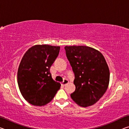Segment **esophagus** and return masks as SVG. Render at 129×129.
Masks as SVG:
<instances>
[{
  "instance_id": "obj_1",
  "label": "esophagus",
  "mask_w": 129,
  "mask_h": 129,
  "mask_svg": "<svg viewBox=\"0 0 129 129\" xmlns=\"http://www.w3.org/2000/svg\"><path fill=\"white\" fill-rule=\"evenodd\" d=\"M69 83V81L67 79H64V81H63L62 82V84H61V85L62 86H65V85H66L67 84H68Z\"/></svg>"
}]
</instances>
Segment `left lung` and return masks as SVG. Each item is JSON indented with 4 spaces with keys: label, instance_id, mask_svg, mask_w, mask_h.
Returning a JSON list of instances; mask_svg holds the SVG:
<instances>
[{
    "label": "left lung",
    "instance_id": "8db88e82",
    "mask_svg": "<svg viewBox=\"0 0 129 129\" xmlns=\"http://www.w3.org/2000/svg\"><path fill=\"white\" fill-rule=\"evenodd\" d=\"M65 49L75 76L71 99L80 106L93 105L109 86L110 71L105 58L98 50L85 45L65 46Z\"/></svg>",
    "mask_w": 129,
    "mask_h": 129
}]
</instances>
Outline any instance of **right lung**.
<instances>
[{"label": "right lung", "instance_id": "add662e5", "mask_svg": "<svg viewBox=\"0 0 129 129\" xmlns=\"http://www.w3.org/2000/svg\"><path fill=\"white\" fill-rule=\"evenodd\" d=\"M60 47L35 45L27 50L17 71V83L21 95L34 106H44L51 102L61 84L54 81L50 67L59 53Z\"/></svg>", "mask_w": 129, "mask_h": 129}]
</instances>
